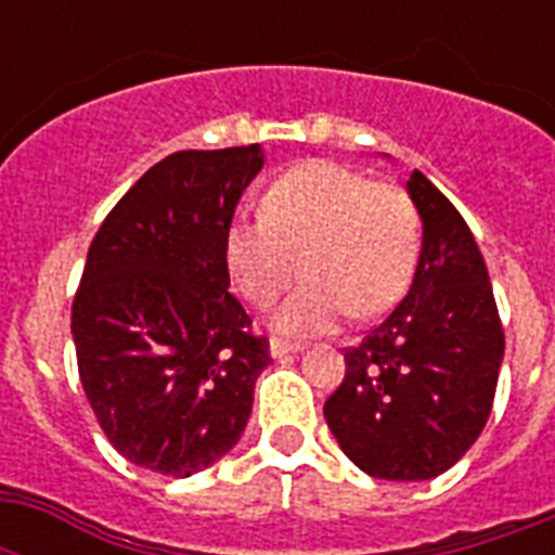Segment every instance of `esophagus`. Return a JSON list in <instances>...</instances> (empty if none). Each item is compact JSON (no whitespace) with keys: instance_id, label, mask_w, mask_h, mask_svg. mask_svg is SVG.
Instances as JSON below:
<instances>
[{"instance_id":"1","label":"esophagus","mask_w":555,"mask_h":555,"mask_svg":"<svg viewBox=\"0 0 555 555\" xmlns=\"http://www.w3.org/2000/svg\"><path fill=\"white\" fill-rule=\"evenodd\" d=\"M302 343H287L282 337H273L270 339V354L273 357H287V354H296V351H302Z\"/></svg>"}]
</instances>
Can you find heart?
<instances>
[{
  "label": "heart",
  "instance_id": "obj_1",
  "mask_svg": "<svg viewBox=\"0 0 555 555\" xmlns=\"http://www.w3.org/2000/svg\"><path fill=\"white\" fill-rule=\"evenodd\" d=\"M417 256L421 218L409 192L334 160L285 172L261 201V216H235L224 233L230 279L259 311L287 294L302 261L308 282L276 320L287 334H325L348 313H386L409 291Z\"/></svg>",
  "mask_w": 555,
  "mask_h": 555
}]
</instances>
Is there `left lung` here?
<instances>
[{
    "instance_id": "left-lung-1",
    "label": "left lung",
    "mask_w": 555,
    "mask_h": 555,
    "mask_svg": "<svg viewBox=\"0 0 555 555\" xmlns=\"http://www.w3.org/2000/svg\"><path fill=\"white\" fill-rule=\"evenodd\" d=\"M409 195L423 250L403 302L346 348V377L325 421L363 473L429 481L487 426L504 360L490 273L455 204L414 169Z\"/></svg>"
}]
</instances>
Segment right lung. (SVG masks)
<instances>
[{
	"mask_svg": "<svg viewBox=\"0 0 555 555\" xmlns=\"http://www.w3.org/2000/svg\"><path fill=\"white\" fill-rule=\"evenodd\" d=\"M261 164L259 143L167 155L91 238L72 305L77 371L108 443L152 473L186 478L230 452L270 363L224 259Z\"/></svg>",
	"mask_w": 555,
	"mask_h": 555,
	"instance_id": "right-lung-1",
	"label": "right lung"
}]
</instances>
